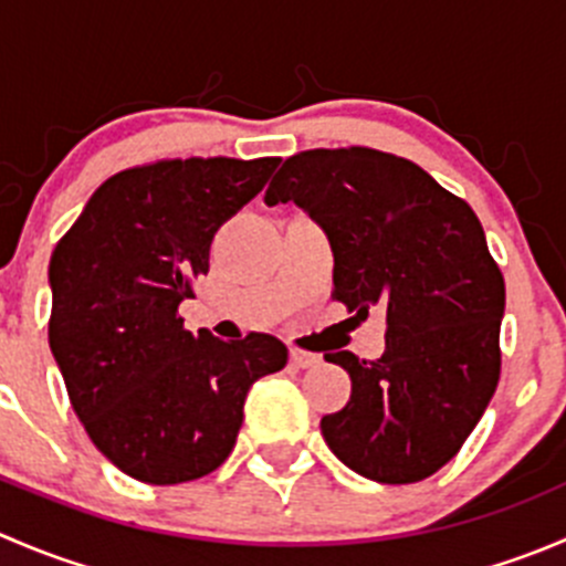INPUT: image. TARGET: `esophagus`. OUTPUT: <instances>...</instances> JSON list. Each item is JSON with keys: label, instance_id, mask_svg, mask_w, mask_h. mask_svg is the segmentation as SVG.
Wrapping results in <instances>:
<instances>
[{"label": "esophagus", "instance_id": "esophagus-1", "mask_svg": "<svg viewBox=\"0 0 566 566\" xmlns=\"http://www.w3.org/2000/svg\"><path fill=\"white\" fill-rule=\"evenodd\" d=\"M319 361H323V358H319L317 353L304 350V347H290V364H293V367L310 369V367H317Z\"/></svg>", "mask_w": 566, "mask_h": 566}]
</instances>
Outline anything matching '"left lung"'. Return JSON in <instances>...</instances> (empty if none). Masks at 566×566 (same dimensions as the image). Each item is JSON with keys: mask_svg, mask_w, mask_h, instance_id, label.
I'll use <instances>...</instances> for the list:
<instances>
[{"mask_svg": "<svg viewBox=\"0 0 566 566\" xmlns=\"http://www.w3.org/2000/svg\"><path fill=\"white\" fill-rule=\"evenodd\" d=\"M295 202L334 247L331 298L386 312V353H325L353 380L350 402L323 416L325 443L380 484L432 476L460 452L501 378L504 273L465 199L408 158L373 147L290 156L265 191Z\"/></svg>", "mask_w": 566, "mask_h": 566, "instance_id": "1", "label": "left lung"}]
</instances>
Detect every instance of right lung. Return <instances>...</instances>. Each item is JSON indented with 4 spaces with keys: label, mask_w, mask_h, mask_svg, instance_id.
<instances>
[{
    "label": "right lung",
    "mask_w": 566,
    "mask_h": 566,
    "mask_svg": "<svg viewBox=\"0 0 566 566\" xmlns=\"http://www.w3.org/2000/svg\"><path fill=\"white\" fill-rule=\"evenodd\" d=\"M279 158H161L101 182L49 265V345L90 441L128 476L180 484L238 441L254 380L284 369L271 334L221 342L177 306L210 268L216 230Z\"/></svg>",
    "instance_id": "1"
}]
</instances>
